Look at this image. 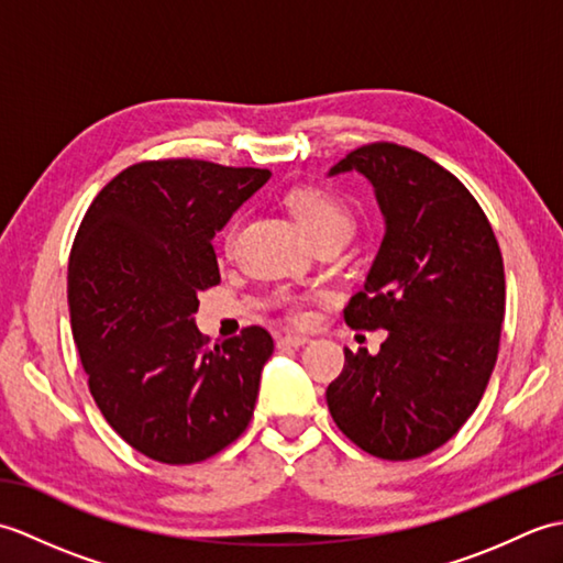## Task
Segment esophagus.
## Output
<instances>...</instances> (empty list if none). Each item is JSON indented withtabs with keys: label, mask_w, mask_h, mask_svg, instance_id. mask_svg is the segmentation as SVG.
I'll return each instance as SVG.
<instances>
[{
	"label": "esophagus",
	"mask_w": 563,
	"mask_h": 563,
	"mask_svg": "<svg viewBox=\"0 0 563 563\" xmlns=\"http://www.w3.org/2000/svg\"><path fill=\"white\" fill-rule=\"evenodd\" d=\"M309 343V336H305V333H285V336H278V345L283 349V345H290V349H300V345Z\"/></svg>",
	"instance_id": "1"
}]
</instances>
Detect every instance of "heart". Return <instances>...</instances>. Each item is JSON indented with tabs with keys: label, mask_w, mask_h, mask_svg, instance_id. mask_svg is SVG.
I'll return each instance as SVG.
<instances>
[{
	"label": "heart",
	"mask_w": 563,
	"mask_h": 563,
	"mask_svg": "<svg viewBox=\"0 0 563 563\" xmlns=\"http://www.w3.org/2000/svg\"><path fill=\"white\" fill-rule=\"evenodd\" d=\"M285 206L290 208L295 220L300 222L302 230L309 234L312 242L327 236H341L349 239L353 230V214L345 202H341L336 196H331L329 190L317 186H297L288 190L285 196ZM239 218H234L222 234V246L227 254L234 249L236 234H239ZM297 317H302L300 309H295Z\"/></svg>",
	"instance_id": "1"
}]
</instances>
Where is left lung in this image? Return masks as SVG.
Returning a JSON list of instances; mask_svg holds the SVG:
<instances>
[{"instance_id":"8db88e82","label":"left lung","mask_w":563,"mask_h":563,"mask_svg":"<svg viewBox=\"0 0 563 563\" xmlns=\"http://www.w3.org/2000/svg\"><path fill=\"white\" fill-rule=\"evenodd\" d=\"M345 172L373 184L385 239L343 319L387 329V341L377 355L345 349L327 404L361 450L416 460L445 445L484 397L506 314L504 256L479 202L426 154L373 142L329 176Z\"/></svg>"}]
</instances>
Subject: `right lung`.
Masks as SVG:
<instances>
[{"label":"right lung","instance_id":"right-lung-1","mask_svg":"<svg viewBox=\"0 0 563 563\" xmlns=\"http://www.w3.org/2000/svg\"><path fill=\"white\" fill-rule=\"evenodd\" d=\"M271 178L202 159L128 166L101 188L69 254L71 336L89 391L130 448L194 464L244 433L273 353L266 329L208 345L198 292L220 283L212 236Z\"/></svg>","mask_w":563,"mask_h":563}]
</instances>
